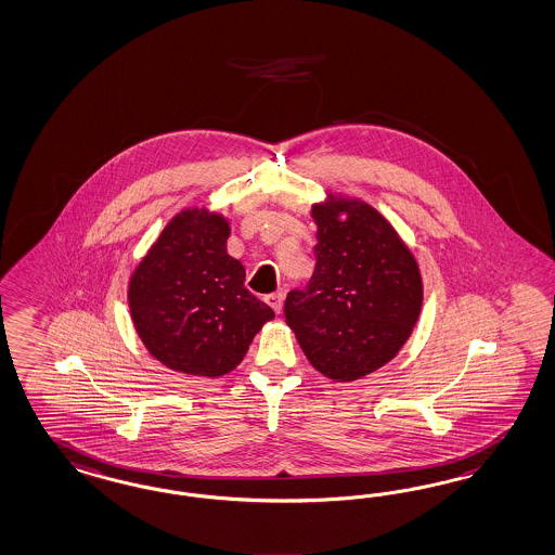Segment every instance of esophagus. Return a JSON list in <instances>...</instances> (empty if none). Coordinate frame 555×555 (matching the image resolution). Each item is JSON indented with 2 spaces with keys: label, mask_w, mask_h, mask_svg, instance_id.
Returning <instances> with one entry per match:
<instances>
[{
  "label": "esophagus",
  "mask_w": 555,
  "mask_h": 555,
  "mask_svg": "<svg viewBox=\"0 0 555 555\" xmlns=\"http://www.w3.org/2000/svg\"><path fill=\"white\" fill-rule=\"evenodd\" d=\"M266 301L270 304L271 310H273L275 314H280V312H282V304H284V296H282L280 292H275V294H270V296H266Z\"/></svg>",
  "instance_id": "esophagus-1"
}]
</instances>
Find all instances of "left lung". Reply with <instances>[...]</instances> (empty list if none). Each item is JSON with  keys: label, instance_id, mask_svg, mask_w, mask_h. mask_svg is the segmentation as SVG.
<instances>
[{"label": "left lung", "instance_id": "1", "mask_svg": "<svg viewBox=\"0 0 555 555\" xmlns=\"http://www.w3.org/2000/svg\"><path fill=\"white\" fill-rule=\"evenodd\" d=\"M317 268L284 314L310 364L334 380L389 363L420 318L424 285L410 247L377 208L328 192L312 205Z\"/></svg>", "mask_w": 555, "mask_h": 555}]
</instances>
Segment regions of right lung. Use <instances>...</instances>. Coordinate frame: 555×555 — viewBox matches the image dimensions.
<instances>
[{
    "label": "right lung",
    "instance_id": "add662e5",
    "mask_svg": "<svg viewBox=\"0 0 555 555\" xmlns=\"http://www.w3.org/2000/svg\"><path fill=\"white\" fill-rule=\"evenodd\" d=\"M229 221L205 206L164 227L129 278L127 301L143 347L168 369L221 377L275 317L245 287V268L227 254Z\"/></svg>",
    "mask_w": 555,
    "mask_h": 555
}]
</instances>
